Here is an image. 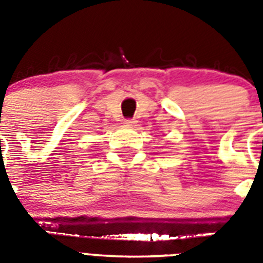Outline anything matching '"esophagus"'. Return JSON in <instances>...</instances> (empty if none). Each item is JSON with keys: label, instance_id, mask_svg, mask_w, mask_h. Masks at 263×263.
<instances>
[{"label": "esophagus", "instance_id": "34e87169", "mask_svg": "<svg viewBox=\"0 0 263 263\" xmlns=\"http://www.w3.org/2000/svg\"><path fill=\"white\" fill-rule=\"evenodd\" d=\"M125 126H127V127H134V126H137V121H134V120H125Z\"/></svg>", "mask_w": 263, "mask_h": 263}]
</instances>
